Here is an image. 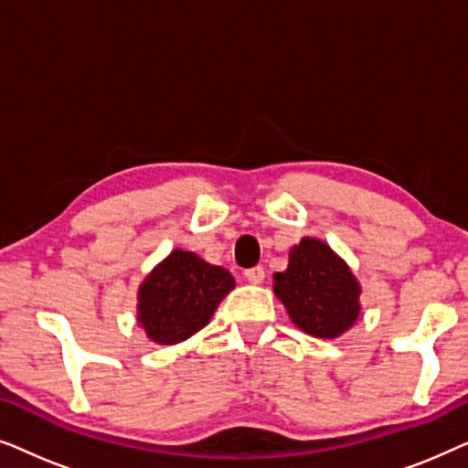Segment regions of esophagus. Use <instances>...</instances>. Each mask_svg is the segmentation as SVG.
Returning <instances> with one entry per match:
<instances>
[{
  "label": "esophagus",
  "mask_w": 468,
  "mask_h": 468,
  "mask_svg": "<svg viewBox=\"0 0 468 468\" xmlns=\"http://www.w3.org/2000/svg\"><path fill=\"white\" fill-rule=\"evenodd\" d=\"M264 277H266V271L261 266H255V268H249V271H245V279L251 285H260L261 281H264Z\"/></svg>",
  "instance_id": "esophagus-1"
}]
</instances>
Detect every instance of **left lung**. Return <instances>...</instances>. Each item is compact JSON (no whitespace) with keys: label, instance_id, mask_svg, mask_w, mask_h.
<instances>
[{"label":"left lung","instance_id":"left-lung-1","mask_svg":"<svg viewBox=\"0 0 468 468\" xmlns=\"http://www.w3.org/2000/svg\"><path fill=\"white\" fill-rule=\"evenodd\" d=\"M272 290L300 330L315 338H338L360 317L362 285L341 255L324 240L304 236L292 247Z\"/></svg>","mask_w":468,"mask_h":468}]
</instances>
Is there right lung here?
I'll return each instance as SVG.
<instances>
[{
	"label": "right lung",
	"mask_w": 468,
	"mask_h": 468,
	"mask_svg": "<svg viewBox=\"0 0 468 468\" xmlns=\"http://www.w3.org/2000/svg\"><path fill=\"white\" fill-rule=\"evenodd\" d=\"M234 285V277L223 266L175 249L140 283L136 322L153 343H183L210 322Z\"/></svg>",
	"instance_id": "1"
}]
</instances>
